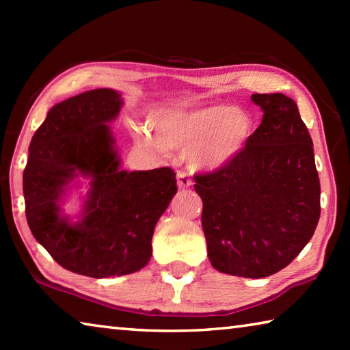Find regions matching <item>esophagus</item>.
Returning a JSON list of instances; mask_svg holds the SVG:
<instances>
[{"mask_svg": "<svg viewBox=\"0 0 350 350\" xmlns=\"http://www.w3.org/2000/svg\"><path fill=\"white\" fill-rule=\"evenodd\" d=\"M176 177H177V187H179L180 189H185L188 187H191V179H189V176L183 170L177 171Z\"/></svg>", "mask_w": 350, "mask_h": 350, "instance_id": "1", "label": "esophagus"}]
</instances>
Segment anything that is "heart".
I'll return each instance as SVG.
<instances>
[{
    "label": "heart",
    "instance_id": "b5f03b06",
    "mask_svg": "<svg viewBox=\"0 0 350 350\" xmlns=\"http://www.w3.org/2000/svg\"><path fill=\"white\" fill-rule=\"evenodd\" d=\"M152 135L137 129V140L150 151L182 150L194 168L216 171L244 150L253 134L250 116L227 105L196 109H165L151 118Z\"/></svg>",
    "mask_w": 350,
    "mask_h": 350
}]
</instances>
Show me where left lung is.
I'll list each match as a JSON object with an SVG mask.
<instances>
[{
	"instance_id": "1",
	"label": "left lung",
	"mask_w": 350,
	"mask_h": 350,
	"mask_svg": "<svg viewBox=\"0 0 350 350\" xmlns=\"http://www.w3.org/2000/svg\"><path fill=\"white\" fill-rule=\"evenodd\" d=\"M262 122L227 167L196 174L213 267L265 278L298 256L319 221L313 144L298 106L284 94H253Z\"/></svg>"
}]
</instances>
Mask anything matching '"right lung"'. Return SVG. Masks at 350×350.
Returning <instances> with one entry per match:
<instances>
[{
  "mask_svg": "<svg viewBox=\"0 0 350 350\" xmlns=\"http://www.w3.org/2000/svg\"><path fill=\"white\" fill-rule=\"evenodd\" d=\"M112 90H92L55 105L29 146L23 193L29 228L63 269L91 278L134 273L151 259L154 227L177 191L168 167L120 170L106 123L122 108ZM79 174L92 177L82 219L62 217L59 199Z\"/></svg>",
  "mask_w": 350,
  "mask_h": 350,
  "instance_id": "1",
  "label": "right lung"
}]
</instances>
